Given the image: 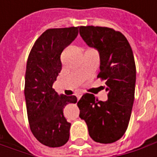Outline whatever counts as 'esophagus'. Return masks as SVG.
Here are the masks:
<instances>
[{
    "label": "esophagus",
    "mask_w": 157,
    "mask_h": 157,
    "mask_svg": "<svg viewBox=\"0 0 157 157\" xmlns=\"http://www.w3.org/2000/svg\"><path fill=\"white\" fill-rule=\"evenodd\" d=\"M81 96H82V94H78V95H77V98H78V100H79V99L81 98Z\"/></svg>",
    "instance_id": "esophagus-1"
}]
</instances>
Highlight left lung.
<instances>
[{
    "label": "left lung",
    "mask_w": 157,
    "mask_h": 157,
    "mask_svg": "<svg viewBox=\"0 0 157 157\" xmlns=\"http://www.w3.org/2000/svg\"><path fill=\"white\" fill-rule=\"evenodd\" d=\"M79 34L100 55L98 78L105 79L107 100L84 94L78 102L79 117L94 142L113 143L121 139L129 123L135 100L136 69L134 54L124 35L106 27L81 26Z\"/></svg>",
    "instance_id": "1"
}]
</instances>
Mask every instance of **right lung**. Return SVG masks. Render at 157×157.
Returning <instances> with one entry per match:
<instances>
[{"instance_id": "add662e5", "label": "right lung", "mask_w": 157, "mask_h": 157, "mask_svg": "<svg viewBox=\"0 0 157 157\" xmlns=\"http://www.w3.org/2000/svg\"><path fill=\"white\" fill-rule=\"evenodd\" d=\"M78 34V27L50 29L36 41L29 55L24 95L31 132L42 144L57 148L70 137L71 123L63 108L77 102L76 96L58 94L52 88L62 69L60 56Z\"/></svg>"}]
</instances>
